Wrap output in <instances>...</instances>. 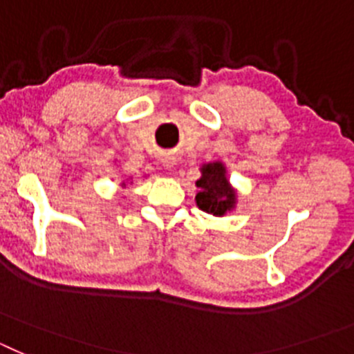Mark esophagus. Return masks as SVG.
Instances as JSON below:
<instances>
[{
    "label": "esophagus",
    "instance_id": "esophagus-1",
    "mask_svg": "<svg viewBox=\"0 0 354 354\" xmlns=\"http://www.w3.org/2000/svg\"><path fill=\"white\" fill-rule=\"evenodd\" d=\"M162 167L167 168L168 171H171L175 168V158L174 156H167V158H165V161H162Z\"/></svg>",
    "mask_w": 354,
    "mask_h": 354
}]
</instances>
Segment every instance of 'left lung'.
Returning a JSON list of instances; mask_svg holds the SVG:
<instances>
[{
  "label": "left lung",
  "instance_id": "left-lung-1",
  "mask_svg": "<svg viewBox=\"0 0 354 354\" xmlns=\"http://www.w3.org/2000/svg\"><path fill=\"white\" fill-rule=\"evenodd\" d=\"M200 174H202L200 179L196 180L198 192L195 195L198 209L216 218H221L227 212L234 211L237 205V189L228 180L225 162H202Z\"/></svg>",
  "mask_w": 354,
  "mask_h": 354
}]
</instances>
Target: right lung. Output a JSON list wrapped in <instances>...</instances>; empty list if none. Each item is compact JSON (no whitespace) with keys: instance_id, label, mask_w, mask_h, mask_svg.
Listing matches in <instances>:
<instances>
[{"instance_id":"1","label":"right lung","mask_w":354,"mask_h":354,"mask_svg":"<svg viewBox=\"0 0 354 354\" xmlns=\"http://www.w3.org/2000/svg\"><path fill=\"white\" fill-rule=\"evenodd\" d=\"M127 180H131V179H126V180H122V183H120V186H122V187H126V183H127Z\"/></svg>"}]
</instances>
